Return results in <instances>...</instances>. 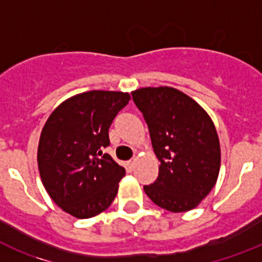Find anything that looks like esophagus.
Here are the masks:
<instances>
[{"label":"esophagus","mask_w":262,"mask_h":262,"mask_svg":"<svg viewBox=\"0 0 262 262\" xmlns=\"http://www.w3.org/2000/svg\"><path fill=\"white\" fill-rule=\"evenodd\" d=\"M135 166H136V158H133V159H130L129 162H126V167L129 171H132V170L135 168Z\"/></svg>","instance_id":"obj_1"}]
</instances>
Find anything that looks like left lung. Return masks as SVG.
Instances as JSON below:
<instances>
[{"instance_id":"obj_1","label":"left lung","mask_w":262,"mask_h":262,"mask_svg":"<svg viewBox=\"0 0 262 262\" xmlns=\"http://www.w3.org/2000/svg\"><path fill=\"white\" fill-rule=\"evenodd\" d=\"M132 96L160 162L158 178L144 190L160 208L190 211L207 197L219 175L220 144L211 117L171 87L140 88Z\"/></svg>"}]
</instances>
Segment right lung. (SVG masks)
<instances>
[{
    "instance_id": "add662e5",
    "label": "right lung",
    "mask_w": 262,
    "mask_h": 262,
    "mask_svg": "<svg viewBox=\"0 0 262 262\" xmlns=\"http://www.w3.org/2000/svg\"><path fill=\"white\" fill-rule=\"evenodd\" d=\"M130 100L126 92L88 91L55 108L40 133L38 167L43 186L59 208L88 219L110 207L125 175L103 149L108 129Z\"/></svg>"
}]
</instances>
